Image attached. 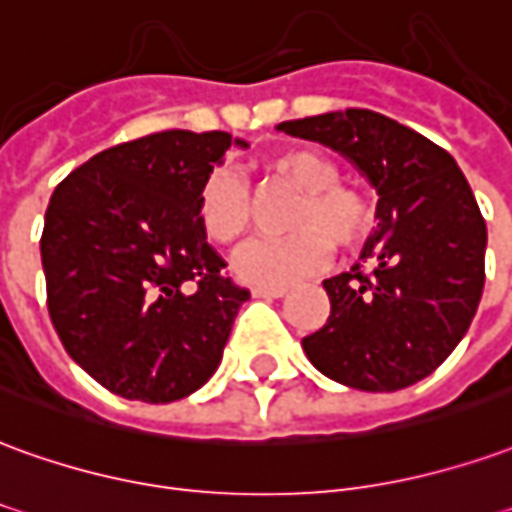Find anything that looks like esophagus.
I'll use <instances>...</instances> for the list:
<instances>
[{"instance_id":"obj_1","label":"esophagus","mask_w":512,"mask_h":512,"mask_svg":"<svg viewBox=\"0 0 512 512\" xmlns=\"http://www.w3.org/2000/svg\"><path fill=\"white\" fill-rule=\"evenodd\" d=\"M252 296H257V299H280V296H285V288L282 285H257V288H252Z\"/></svg>"}]
</instances>
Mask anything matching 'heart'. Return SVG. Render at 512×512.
I'll use <instances>...</instances> for the list:
<instances>
[{
    "label": "heart",
    "instance_id": "obj_1",
    "mask_svg": "<svg viewBox=\"0 0 512 512\" xmlns=\"http://www.w3.org/2000/svg\"><path fill=\"white\" fill-rule=\"evenodd\" d=\"M268 171L302 194L288 213V235L257 238L235 255V271L249 282L285 285L327 263L332 246L349 249L374 227V207L360 188L341 182V166L321 149L293 146L268 160ZM199 227L213 244L241 241L252 224V196L232 171H213L196 199Z\"/></svg>",
    "mask_w": 512,
    "mask_h": 512
}]
</instances>
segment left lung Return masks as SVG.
<instances>
[{
	"instance_id": "1",
	"label": "left lung",
	"mask_w": 512,
	"mask_h": 512,
	"mask_svg": "<svg viewBox=\"0 0 512 512\" xmlns=\"http://www.w3.org/2000/svg\"><path fill=\"white\" fill-rule=\"evenodd\" d=\"M277 130L346 155L377 188V230L352 271L324 280L330 318L307 360L360 391L430 377L466 335L485 285L488 230L455 157L374 110L349 107Z\"/></svg>"
}]
</instances>
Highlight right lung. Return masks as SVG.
I'll list each match as a JSON object with an SVG mask.
<instances>
[{"instance_id":"right-lung-1","label":"right lung","mask_w":512,"mask_h":512,"mask_svg":"<svg viewBox=\"0 0 512 512\" xmlns=\"http://www.w3.org/2000/svg\"><path fill=\"white\" fill-rule=\"evenodd\" d=\"M230 132L166 130L110 146L49 199L41 235L46 305L71 360L102 388L177 402L219 368L249 291L196 219Z\"/></svg>"}]
</instances>
